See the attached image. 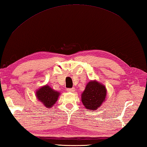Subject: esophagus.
I'll list each match as a JSON object with an SVG mask.
<instances>
[{"label": "esophagus", "mask_w": 147, "mask_h": 147, "mask_svg": "<svg viewBox=\"0 0 147 147\" xmlns=\"http://www.w3.org/2000/svg\"><path fill=\"white\" fill-rule=\"evenodd\" d=\"M67 91L68 92H72V93H73V92H74V91H75V89H74V88H68V89H67Z\"/></svg>", "instance_id": "esophagus-1"}]
</instances>
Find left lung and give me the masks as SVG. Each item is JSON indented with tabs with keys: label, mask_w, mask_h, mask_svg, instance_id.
Segmentation results:
<instances>
[{
	"label": "left lung",
	"mask_w": 147,
	"mask_h": 147,
	"mask_svg": "<svg viewBox=\"0 0 147 147\" xmlns=\"http://www.w3.org/2000/svg\"><path fill=\"white\" fill-rule=\"evenodd\" d=\"M106 89L97 81H90L81 94L84 106L89 110H96L102 104L106 97Z\"/></svg>",
	"instance_id": "8db88e82"
}]
</instances>
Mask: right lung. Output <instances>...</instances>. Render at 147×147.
I'll return each mask as SVG.
<instances>
[{"label": "right lung", "instance_id": "1", "mask_svg": "<svg viewBox=\"0 0 147 147\" xmlns=\"http://www.w3.org/2000/svg\"><path fill=\"white\" fill-rule=\"evenodd\" d=\"M60 93L52 89L48 85L41 87L37 90L36 95L39 101H40L47 108H51L58 100Z\"/></svg>", "mask_w": 147, "mask_h": 147}]
</instances>
